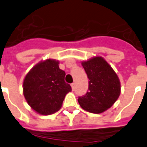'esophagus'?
<instances>
[{"instance_id": "1", "label": "esophagus", "mask_w": 147, "mask_h": 147, "mask_svg": "<svg viewBox=\"0 0 147 147\" xmlns=\"http://www.w3.org/2000/svg\"><path fill=\"white\" fill-rule=\"evenodd\" d=\"M71 89H72V90H75V83H71Z\"/></svg>"}]
</instances>
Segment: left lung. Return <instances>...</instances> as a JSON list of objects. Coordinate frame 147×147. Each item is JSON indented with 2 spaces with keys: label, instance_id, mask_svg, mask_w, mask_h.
<instances>
[{
  "label": "left lung",
  "instance_id": "1",
  "mask_svg": "<svg viewBox=\"0 0 147 147\" xmlns=\"http://www.w3.org/2000/svg\"><path fill=\"white\" fill-rule=\"evenodd\" d=\"M87 74L89 88L84 96H79L82 109L100 114L112 106L121 93L120 80L111 65L101 57H94L82 61Z\"/></svg>",
  "mask_w": 147,
  "mask_h": 147
}]
</instances>
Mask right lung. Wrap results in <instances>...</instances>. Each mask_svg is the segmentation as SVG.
Segmentation results:
<instances>
[{
    "label": "right lung",
    "instance_id": "1",
    "mask_svg": "<svg viewBox=\"0 0 147 147\" xmlns=\"http://www.w3.org/2000/svg\"><path fill=\"white\" fill-rule=\"evenodd\" d=\"M59 61L47 59L29 71L23 82V94L27 103L40 115L54 114L61 107L65 96L71 91L65 82V71Z\"/></svg>",
    "mask_w": 147,
    "mask_h": 147
}]
</instances>
